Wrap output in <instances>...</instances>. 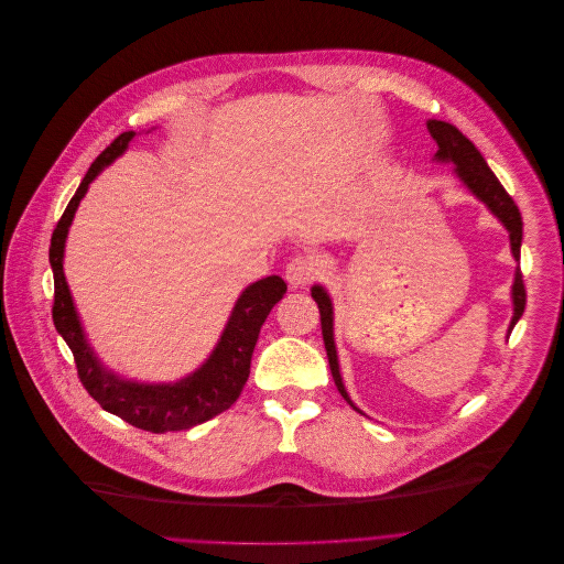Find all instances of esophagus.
Masks as SVG:
<instances>
[{
	"label": "esophagus",
	"mask_w": 564,
	"mask_h": 564,
	"mask_svg": "<svg viewBox=\"0 0 564 564\" xmlns=\"http://www.w3.org/2000/svg\"><path fill=\"white\" fill-rule=\"evenodd\" d=\"M319 273V267H317V260L313 258H293L286 269H284V278L291 286H306L311 280H315V275Z\"/></svg>",
	"instance_id": "obj_1"
}]
</instances>
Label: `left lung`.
Wrapping results in <instances>:
<instances>
[{"mask_svg":"<svg viewBox=\"0 0 564 564\" xmlns=\"http://www.w3.org/2000/svg\"><path fill=\"white\" fill-rule=\"evenodd\" d=\"M426 129L431 133V138L437 144V153L435 160L437 162H452L456 164V175L460 177V182L502 221V227L509 231V240H511V253L516 260H520V245H522V215L516 206V202L511 199V195L505 191V186L500 184V180L494 175V171L487 166L485 158L480 155V151L474 147L471 140H467L454 124L448 122H437V120H429ZM311 297L317 302L319 308V322H322V337H324V349H326V358H328V367H330V376L335 380L337 391L343 393V398L356 409L360 411L343 382L340 376V365H337V351H335V340H333V304L328 293L322 286H313L311 289ZM511 297H513V317L509 324V333L516 326V322L522 317L524 313V304H527V293H524V284H522V273L520 269H516V280H513V289H511ZM362 413V411H360Z\"/></svg>","mask_w":564,"mask_h":564,"instance_id":"1","label":"left lung"}]
</instances>
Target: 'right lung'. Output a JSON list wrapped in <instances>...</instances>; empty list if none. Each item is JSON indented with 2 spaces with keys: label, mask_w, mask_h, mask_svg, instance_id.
Returning a JSON list of instances; mask_svg holds the SVG:
<instances>
[{
  "label": "right lung",
  "mask_w": 564,
  "mask_h": 564,
  "mask_svg": "<svg viewBox=\"0 0 564 564\" xmlns=\"http://www.w3.org/2000/svg\"><path fill=\"white\" fill-rule=\"evenodd\" d=\"M133 138L135 131H127L99 153L53 231L48 249L55 280L53 322L73 351L82 387L104 411L151 433L184 431L227 411L240 398L251 373V358L260 328L271 308L284 297L286 282L280 275H269L249 284L238 297L213 354L191 376L169 384H144L124 380L118 373L108 371L86 343L77 308L64 278V247L70 221L88 191V184L104 166L129 149Z\"/></svg>",
  "instance_id": "add662e5"
}]
</instances>
